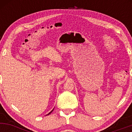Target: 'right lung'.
I'll return each mask as SVG.
<instances>
[{
	"mask_svg": "<svg viewBox=\"0 0 132 132\" xmlns=\"http://www.w3.org/2000/svg\"><path fill=\"white\" fill-rule=\"evenodd\" d=\"M53 109L52 110H51V111L49 113H48V114H47V115H49V114H50V113H51V112H53ZM47 115H46V116H47Z\"/></svg>",
	"mask_w": 132,
	"mask_h": 132,
	"instance_id": "1",
	"label": "right lung"
}]
</instances>
